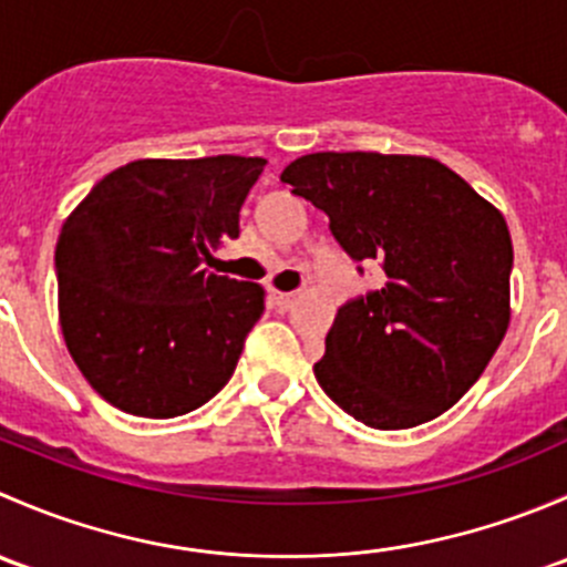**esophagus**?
Returning a JSON list of instances; mask_svg holds the SVG:
<instances>
[{"label":"esophagus","instance_id":"1","mask_svg":"<svg viewBox=\"0 0 567 567\" xmlns=\"http://www.w3.org/2000/svg\"><path fill=\"white\" fill-rule=\"evenodd\" d=\"M271 299H274V305H277V310H290V307H293V301H296V293H282V290H271Z\"/></svg>","mask_w":567,"mask_h":567}]
</instances>
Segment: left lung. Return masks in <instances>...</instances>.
<instances>
[{"label":"left lung","instance_id":"8db88e82","mask_svg":"<svg viewBox=\"0 0 567 567\" xmlns=\"http://www.w3.org/2000/svg\"><path fill=\"white\" fill-rule=\"evenodd\" d=\"M282 183L329 216L353 260L386 274L384 288L337 310L316 362L320 390L379 431L436 420L483 375L511 323L505 216L427 156L310 153Z\"/></svg>","mask_w":567,"mask_h":567}]
</instances>
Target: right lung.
<instances>
[{"label": "right lung", "mask_w": 567, "mask_h": 567, "mask_svg": "<svg viewBox=\"0 0 567 567\" xmlns=\"http://www.w3.org/2000/svg\"><path fill=\"white\" fill-rule=\"evenodd\" d=\"M262 167L260 156L140 158L65 219L54 251L62 337L106 403L169 420L230 381L266 293L205 262L238 238Z\"/></svg>", "instance_id": "1"}]
</instances>
